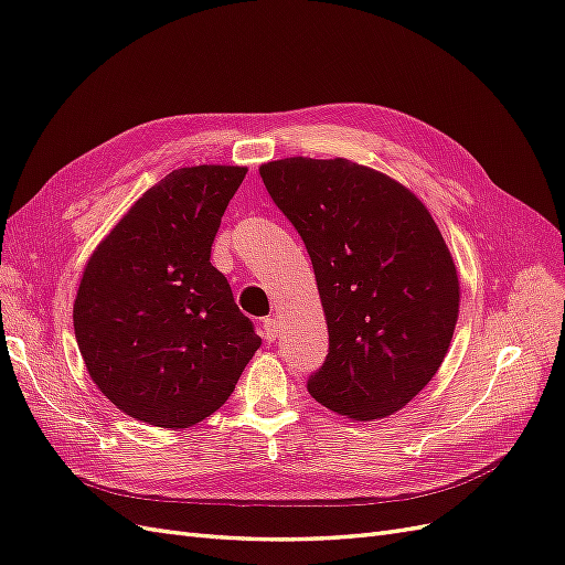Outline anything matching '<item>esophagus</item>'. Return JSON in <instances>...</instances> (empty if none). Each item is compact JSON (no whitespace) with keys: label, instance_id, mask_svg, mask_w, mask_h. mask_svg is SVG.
I'll return each instance as SVG.
<instances>
[{"label":"esophagus","instance_id":"esophagus-1","mask_svg":"<svg viewBox=\"0 0 565 565\" xmlns=\"http://www.w3.org/2000/svg\"><path fill=\"white\" fill-rule=\"evenodd\" d=\"M262 328H264V339H266V341H276V337L280 334V322H278V318H266V320L262 322Z\"/></svg>","mask_w":565,"mask_h":565}]
</instances>
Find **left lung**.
<instances>
[{
    "mask_svg": "<svg viewBox=\"0 0 565 565\" xmlns=\"http://www.w3.org/2000/svg\"><path fill=\"white\" fill-rule=\"evenodd\" d=\"M309 249L330 353L309 382L332 413H398L443 365L459 316V273L431 212L401 181L347 158L259 167Z\"/></svg>",
    "mask_w": 565,
    "mask_h": 565,
    "instance_id": "8db88e82",
    "label": "left lung"
}]
</instances>
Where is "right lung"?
Returning a JSON list of instances; mask_svg holds the SVG:
<instances>
[{"label":"right lung","instance_id":"right-lung-1","mask_svg":"<svg viewBox=\"0 0 565 565\" xmlns=\"http://www.w3.org/2000/svg\"><path fill=\"white\" fill-rule=\"evenodd\" d=\"M247 167H181L136 200L84 266L73 322L89 377L125 415L188 429L228 401L262 337L210 254Z\"/></svg>","mask_w":565,"mask_h":565}]
</instances>
